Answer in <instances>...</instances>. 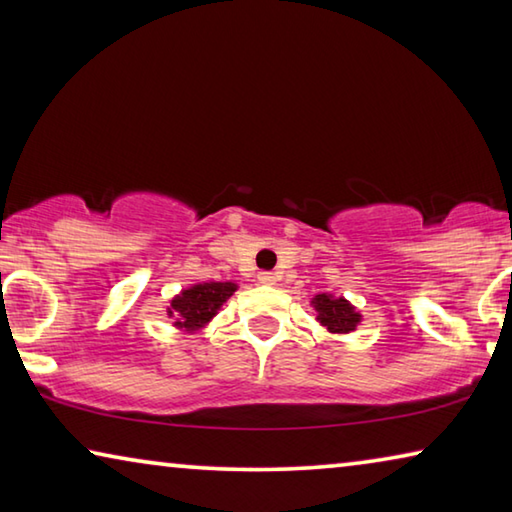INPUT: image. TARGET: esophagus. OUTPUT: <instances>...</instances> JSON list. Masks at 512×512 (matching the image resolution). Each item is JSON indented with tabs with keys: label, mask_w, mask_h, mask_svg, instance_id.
Listing matches in <instances>:
<instances>
[{
	"label": "esophagus",
	"mask_w": 512,
	"mask_h": 512,
	"mask_svg": "<svg viewBox=\"0 0 512 512\" xmlns=\"http://www.w3.org/2000/svg\"><path fill=\"white\" fill-rule=\"evenodd\" d=\"M257 280L262 282V284H266V287H271V284H275L277 280H275V275L273 273H268V271H262L257 275Z\"/></svg>",
	"instance_id": "34e87169"
}]
</instances>
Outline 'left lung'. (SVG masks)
Returning <instances> with one entry per match:
<instances>
[{
  "instance_id": "obj_1",
  "label": "left lung",
  "mask_w": 512,
  "mask_h": 512,
  "mask_svg": "<svg viewBox=\"0 0 512 512\" xmlns=\"http://www.w3.org/2000/svg\"><path fill=\"white\" fill-rule=\"evenodd\" d=\"M311 302H314V309L318 311L316 320L332 334H348L359 325L361 314L345 298H334L327 296V293H318Z\"/></svg>"
}]
</instances>
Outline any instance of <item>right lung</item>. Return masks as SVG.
Instances as JSON below:
<instances>
[{
	"instance_id": "obj_1",
	"label": "right lung",
	"mask_w": 512,
	"mask_h": 512,
	"mask_svg": "<svg viewBox=\"0 0 512 512\" xmlns=\"http://www.w3.org/2000/svg\"><path fill=\"white\" fill-rule=\"evenodd\" d=\"M237 291L235 282H203L185 289L180 296L171 300L167 307L169 318L176 320V327L185 332H196L205 327L216 316V311L223 307L232 293Z\"/></svg>"
}]
</instances>
